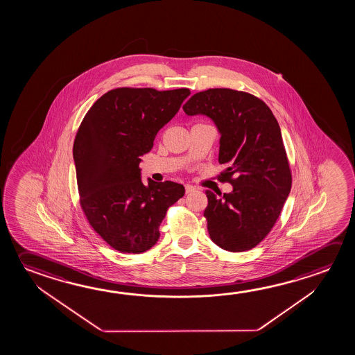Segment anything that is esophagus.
<instances>
[{
  "instance_id": "obj_1",
  "label": "esophagus",
  "mask_w": 355,
  "mask_h": 355,
  "mask_svg": "<svg viewBox=\"0 0 355 355\" xmlns=\"http://www.w3.org/2000/svg\"><path fill=\"white\" fill-rule=\"evenodd\" d=\"M184 188H186L187 194H188V193H192L194 192V191H196V188H194V187L193 186H191V184H186V186H184Z\"/></svg>"
}]
</instances>
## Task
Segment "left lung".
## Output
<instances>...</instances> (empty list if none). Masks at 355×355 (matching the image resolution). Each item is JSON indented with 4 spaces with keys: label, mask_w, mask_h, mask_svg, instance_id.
I'll return each mask as SVG.
<instances>
[{
    "label": "left lung",
    "mask_w": 355,
    "mask_h": 355,
    "mask_svg": "<svg viewBox=\"0 0 355 355\" xmlns=\"http://www.w3.org/2000/svg\"><path fill=\"white\" fill-rule=\"evenodd\" d=\"M187 115H207L220 132L219 175L233 192L207 191L204 210L213 243L224 250H250L279 219L292 186L290 163L272 111L252 94L215 87L194 94Z\"/></svg>",
    "instance_id": "8db88e82"
}]
</instances>
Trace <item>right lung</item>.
Listing matches in <instances>:
<instances>
[{
	"instance_id": "1",
	"label": "right lung",
	"mask_w": 355,
	"mask_h": 355,
	"mask_svg": "<svg viewBox=\"0 0 355 355\" xmlns=\"http://www.w3.org/2000/svg\"><path fill=\"white\" fill-rule=\"evenodd\" d=\"M189 89L117 87L94 103L76 132L73 157L80 205L112 249L141 254L159 239V225L184 187L141 180V156L172 120Z\"/></svg>"
}]
</instances>
